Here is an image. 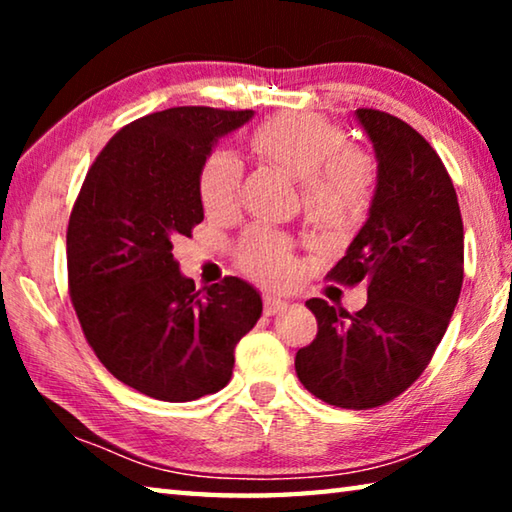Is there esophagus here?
Segmentation results:
<instances>
[{
    "instance_id": "1",
    "label": "esophagus",
    "mask_w": 512,
    "mask_h": 512,
    "mask_svg": "<svg viewBox=\"0 0 512 512\" xmlns=\"http://www.w3.org/2000/svg\"><path fill=\"white\" fill-rule=\"evenodd\" d=\"M264 314L266 316H275L280 311L287 309V300H282L280 296H273V293H264Z\"/></svg>"
}]
</instances>
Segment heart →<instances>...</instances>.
I'll list each match as a JSON object with an SVG mask.
<instances>
[{
    "label": "heart",
    "mask_w": 512,
    "mask_h": 512,
    "mask_svg": "<svg viewBox=\"0 0 512 512\" xmlns=\"http://www.w3.org/2000/svg\"><path fill=\"white\" fill-rule=\"evenodd\" d=\"M259 158L302 180V205L311 223L325 230L350 228L368 214L377 189L375 160L348 133L314 112H282L248 133ZM241 164L235 155L216 151L198 171V198L205 214L230 216L239 205ZM235 262L248 277L284 287L296 275L291 241L280 232L255 225L235 248Z\"/></svg>",
    "instance_id": "heart-1"
}]
</instances>
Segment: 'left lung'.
Instances as JSON below:
<instances>
[{
	"label": "left lung",
	"mask_w": 512,
	"mask_h": 512,
	"mask_svg": "<svg viewBox=\"0 0 512 512\" xmlns=\"http://www.w3.org/2000/svg\"><path fill=\"white\" fill-rule=\"evenodd\" d=\"M379 160L370 216L327 280L368 284L366 307L307 300L318 334L296 354L311 395L341 409H375L402 395L436 352L463 287V219L431 144L400 117L359 108Z\"/></svg>",
	"instance_id": "8db88e82"
}]
</instances>
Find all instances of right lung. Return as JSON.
Segmentation results:
<instances>
[{"label": "right lung", "instance_id": "1", "mask_svg": "<svg viewBox=\"0 0 512 512\" xmlns=\"http://www.w3.org/2000/svg\"><path fill=\"white\" fill-rule=\"evenodd\" d=\"M253 110L178 106L112 135L85 176L67 223V287L81 329L112 377L155 400L221 391L237 343L262 316L239 277L196 289L173 241L203 221L198 171L216 137Z\"/></svg>", "mask_w": 512, "mask_h": 512}]
</instances>
